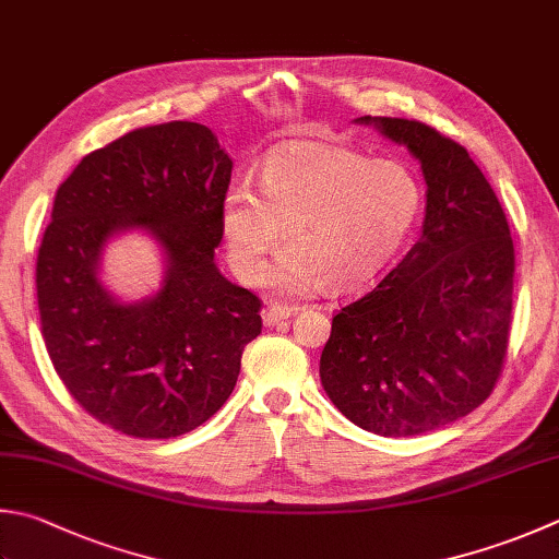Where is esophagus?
<instances>
[{"label":"esophagus","mask_w":559,"mask_h":559,"mask_svg":"<svg viewBox=\"0 0 559 559\" xmlns=\"http://www.w3.org/2000/svg\"><path fill=\"white\" fill-rule=\"evenodd\" d=\"M297 313V307H280V304H270V307L262 311V323L265 325H277L282 321L292 319Z\"/></svg>","instance_id":"1"}]
</instances>
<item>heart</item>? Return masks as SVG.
<instances>
[{
    "mask_svg": "<svg viewBox=\"0 0 559 559\" xmlns=\"http://www.w3.org/2000/svg\"><path fill=\"white\" fill-rule=\"evenodd\" d=\"M420 212L424 187L406 163L370 160L343 145L284 143L260 163L258 187L230 182L221 230L240 280L260 277L284 228L289 250L262 282L282 294L316 280L325 289H353L396 255Z\"/></svg>",
    "mask_w": 559,
    "mask_h": 559,
    "instance_id": "b5f03b06",
    "label": "heart"
}]
</instances>
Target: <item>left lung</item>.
I'll use <instances>...</instances> for the list:
<instances>
[{"instance_id":"8db88e82","label":"left lung","mask_w":559,"mask_h":559,"mask_svg":"<svg viewBox=\"0 0 559 559\" xmlns=\"http://www.w3.org/2000/svg\"><path fill=\"white\" fill-rule=\"evenodd\" d=\"M420 160L424 234L333 316L321 384L370 433H430L487 402L507 360L515 252L509 221L469 153L433 126L362 116Z\"/></svg>"}]
</instances>
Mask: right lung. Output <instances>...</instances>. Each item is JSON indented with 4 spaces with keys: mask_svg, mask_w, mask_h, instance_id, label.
Instances as JSON below:
<instances>
[{
    "mask_svg": "<svg viewBox=\"0 0 559 559\" xmlns=\"http://www.w3.org/2000/svg\"><path fill=\"white\" fill-rule=\"evenodd\" d=\"M234 163L202 123L129 131L60 185L36 260L40 333L70 396L123 436L177 438L226 404L262 301L221 275V202ZM162 240V292L114 302L96 280L100 248L119 229Z\"/></svg>",
    "mask_w": 559,
    "mask_h": 559,
    "instance_id": "1",
    "label": "right lung"
}]
</instances>
